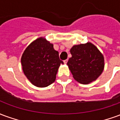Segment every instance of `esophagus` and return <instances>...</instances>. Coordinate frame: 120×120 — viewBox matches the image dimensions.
I'll use <instances>...</instances> for the list:
<instances>
[{
  "mask_svg": "<svg viewBox=\"0 0 120 120\" xmlns=\"http://www.w3.org/2000/svg\"><path fill=\"white\" fill-rule=\"evenodd\" d=\"M68 59H67V60H64V63L65 64H66L68 63Z\"/></svg>",
  "mask_w": 120,
  "mask_h": 120,
  "instance_id": "obj_1",
  "label": "esophagus"
}]
</instances>
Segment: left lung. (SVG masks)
I'll use <instances>...</instances> for the list:
<instances>
[{"label":"left lung","instance_id":"1","mask_svg":"<svg viewBox=\"0 0 120 120\" xmlns=\"http://www.w3.org/2000/svg\"><path fill=\"white\" fill-rule=\"evenodd\" d=\"M70 52L72 56L67 64L73 78L79 83L88 84L96 80L102 73L103 56L90 42L73 45Z\"/></svg>","mask_w":120,"mask_h":120}]
</instances>
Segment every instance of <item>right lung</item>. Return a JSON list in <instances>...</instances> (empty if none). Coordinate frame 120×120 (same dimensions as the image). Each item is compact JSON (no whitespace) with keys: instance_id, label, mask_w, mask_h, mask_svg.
Masks as SVG:
<instances>
[{"instance_id":"add662e5","label":"right lung","mask_w":120,"mask_h":120,"mask_svg":"<svg viewBox=\"0 0 120 120\" xmlns=\"http://www.w3.org/2000/svg\"><path fill=\"white\" fill-rule=\"evenodd\" d=\"M21 64L23 72L33 85L45 87L55 82L58 69L64 62L60 60L53 44L40 37L25 49Z\"/></svg>"}]
</instances>
